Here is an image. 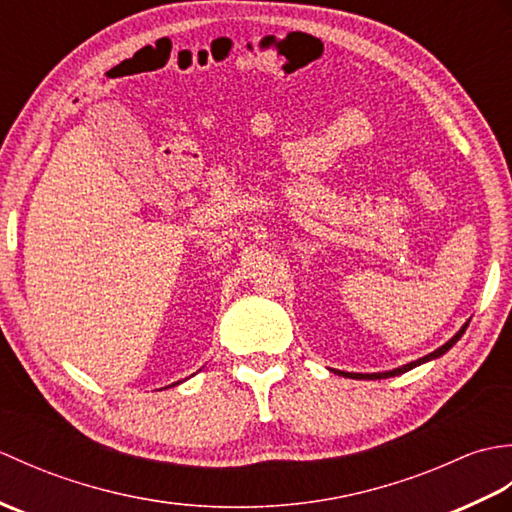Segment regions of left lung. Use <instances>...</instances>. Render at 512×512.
Returning a JSON list of instances; mask_svg holds the SVG:
<instances>
[{
	"instance_id": "obj_1",
	"label": "left lung",
	"mask_w": 512,
	"mask_h": 512,
	"mask_svg": "<svg viewBox=\"0 0 512 512\" xmlns=\"http://www.w3.org/2000/svg\"><path fill=\"white\" fill-rule=\"evenodd\" d=\"M466 328H469V321H466L462 328H460V332L453 336L451 341H447L444 343L442 347H438L436 352H431V354H427V356H422V358H418V361H413V363H407V365H402V367H398V369H391V372H383V374H350V372H339V374H343V376H347V378H356V380H361V378H389V376H398V374H405V372H409V369H413V367H418V365H422V363H427V361H431V358H438V356H442L444 352H449L451 347L460 341V336L466 332Z\"/></svg>"
}]
</instances>
